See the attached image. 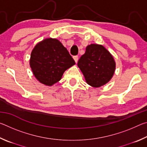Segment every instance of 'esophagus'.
Here are the masks:
<instances>
[{
	"instance_id": "1",
	"label": "esophagus",
	"mask_w": 147,
	"mask_h": 147,
	"mask_svg": "<svg viewBox=\"0 0 147 147\" xmlns=\"http://www.w3.org/2000/svg\"><path fill=\"white\" fill-rule=\"evenodd\" d=\"M73 58H74V61H75L76 63H77V62H78V56H73Z\"/></svg>"
}]
</instances>
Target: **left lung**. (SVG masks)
I'll list each match as a JSON object with an SVG mask.
<instances>
[{"instance_id": "1", "label": "left lung", "mask_w": 147, "mask_h": 147, "mask_svg": "<svg viewBox=\"0 0 147 147\" xmlns=\"http://www.w3.org/2000/svg\"><path fill=\"white\" fill-rule=\"evenodd\" d=\"M78 66L89 85L98 88L112 78L115 69L113 56L102 45L91 44L86 47L80 57Z\"/></svg>"}]
</instances>
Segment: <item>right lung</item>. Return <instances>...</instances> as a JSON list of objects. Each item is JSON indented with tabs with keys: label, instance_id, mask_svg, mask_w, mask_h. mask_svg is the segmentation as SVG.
Returning a JSON list of instances; mask_svg holds the SVG:
<instances>
[{
	"label": "right lung",
	"instance_id": "right-lung-1",
	"mask_svg": "<svg viewBox=\"0 0 147 147\" xmlns=\"http://www.w3.org/2000/svg\"><path fill=\"white\" fill-rule=\"evenodd\" d=\"M75 61L58 39L49 38L36 45L32 51L30 65L41 83L52 86L60 80L67 69Z\"/></svg>",
	"mask_w": 147,
	"mask_h": 147
}]
</instances>
